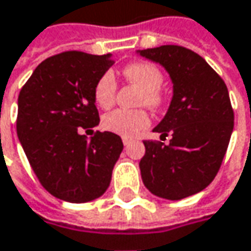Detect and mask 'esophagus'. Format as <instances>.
Here are the masks:
<instances>
[{
    "instance_id": "34e87169",
    "label": "esophagus",
    "mask_w": 251,
    "mask_h": 251,
    "mask_svg": "<svg viewBox=\"0 0 251 251\" xmlns=\"http://www.w3.org/2000/svg\"><path fill=\"white\" fill-rule=\"evenodd\" d=\"M122 142H124V145H125V146H129V145L132 143V139H129V138H124Z\"/></svg>"
}]
</instances>
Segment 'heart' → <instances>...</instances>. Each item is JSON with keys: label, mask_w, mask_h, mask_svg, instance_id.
I'll return each instance as SVG.
<instances>
[{"label": "heart", "mask_w": 251, "mask_h": 251, "mask_svg": "<svg viewBox=\"0 0 251 251\" xmlns=\"http://www.w3.org/2000/svg\"><path fill=\"white\" fill-rule=\"evenodd\" d=\"M124 75L129 82L135 83L143 91L140 96V103L148 106H159L162 103L160 86L163 83V75L160 69L153 64L148 62H135L124 69ZM116 94V79L113 74H103L94 88V99L96 105L108 109L115 102ZM149 116L142 109L127 111V109H115L106 113L102 118L103 129L112 133L121 135L124 138H133L149 125Z\"/></svg>", "instance_id": "heart-1"}]
</instances>
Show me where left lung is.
<instances>
[{"mask_svg":"<svg viewBox=\"0 0 251 251\" xmlns=\"http://www.w3.org/2000/svg\"><path fill=\"white\" fill-rule=\"evenodd\" d=\"M165 68L173 95L163 119L153 127L169 145L143 142L139 168L143 184L157 198L180 200L213 182L234 126L226 83L200 55L177 45L136 51Z\"/></svg>","mask_w":251,"mask_h":251,"instance_id":"left-lung-1","label":"left lung"}]
</instances>
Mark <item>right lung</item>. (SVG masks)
Masks as SVG:
<instances>
[{
	"label": "right lung",
	"mask_w": 251,
	"mask_h": 251,
	"mask_svg": "<svg viewBox=\"0 0 251 251\" xmlns=\"http://www.w3.org/2000/svg\"><path fill=\"white\" fill-rule=\"evenodd\" d=\"M113 65L111 53L69 51L41 62L18 96L17 135L41 184L71 203L100 198L124 151L112 132L86 133L99 125L94 88Z\"/></svg>",
	"instance_id": "obj_1"
}]
</instances>
